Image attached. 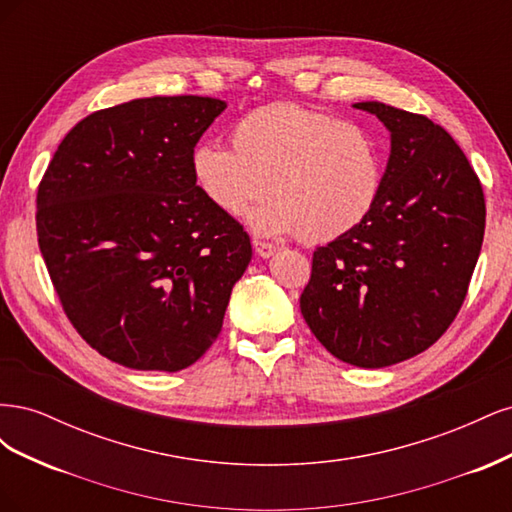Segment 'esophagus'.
<instances>
[{"label":"esophagus","instance_id":"obj_1","mask_svg":"<svg viewBox=\"0 0 512 512\" xmlns=\"http://www.w3.org/2000/svg\"><path fill=\"white\" fill-rule=\"evenodd\" d=\"M252 243H254V250H256V254H258V256H262V258H269V256H273V254L277 252V245H273V243H269V241L254 239Z\"/></svg>","mask_w":512,"mask_h":512}]
</instances>
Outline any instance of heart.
I'll list each match as a JSON object with an SVG mask.
<instances>
[{
  "instance_id": "1",
  "label": "heart",
  "mask_w": 512,
  "mask_h": 512,
  "mask_svg": "<svg viewBox=\"0 0 512 512\" xmlns=\"http://www.w3.org/2000/svg\"><path fill=\"white\" fill-rule=\"evenodd\" d=\"M196 185L222 213H252L262 235L297 232L307 243L331 241L359 226L384 185V149L363 123L277 102L232 128V147L200 143L192 151Z\"/></svg>"
}]
</instances>
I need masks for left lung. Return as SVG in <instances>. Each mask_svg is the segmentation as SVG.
Masks as SVG:
<instances>
[{
	"label": "left lung",
	"instance_id": "obj_1",
	"mask_svg": "<svg viewBox=\"0 0 512 512\" xmlns=\"http://www.w3.org/2000/svg\"><path fill=\"white\" fill-rule=\"evenodd\" d=\"M391 132L376 207L316 247L301 314L339 361L378 369L433 346L459 314L485 235V194L438 123L359 102Z\"/></svg>",
	"mask_w": 512,
	"mask_h": 512
}]
</instances>
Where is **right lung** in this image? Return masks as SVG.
Returning <instances> with one entry per match:
<instances>
[{
  "mask_svg": "<svg viewBox=\"0 0 512 512\" xmlns=\"http://www.w3.org/2000/svg\"><path fill=\"white\" fill-rule=\"evenodd\" d=\"M224 100L156 96L102 108L59 143L36 230L61 307L130 369L179 371L222 331L250 235L200 192L192 151Z\"/></svg>",
  "mask_w": 512,
  "mask_h": 512,
  "instance_id": "1",
  "label": "right lung"
}]
</instances>
